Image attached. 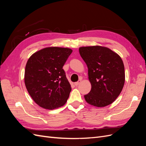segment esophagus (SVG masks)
<instances>
[{
    "label": "esophagus",
    "mask_w": 146,
    "mask_h": 146,
    "mask_svg": "<svg viewBox=\"0 0 146 146\" xmlns=\"http://www.w3.org/2000/svg\"><path fill=\"white\" fill-rule=\"evenodd\" d=\"M81 81H82V79H80V80H79L78 82H76V83H74V85H76V86L78 85V84L81 82Z\"/></svg>",
    "instance_id": "1"
}]
</instances>
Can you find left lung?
<instances>
[{
  "instance_id": "left-lung-1",
  "label": "left lung",
  "mask_w": 146,
  "mask_h": 146,
  "mask_svg": "<svg viewBox=\"0 0 146 146\" xmlns=\"http://www.w3.org/2000/svg\"><path fill=\"white\" fill-rule=\"evenodd\" d=\"M80 56L87 65L91 90L84 98L96 107L111 104L121 92L125 83L124 65L110 48L100 46L80 47Z\"/></svg>"
}]
</instances>
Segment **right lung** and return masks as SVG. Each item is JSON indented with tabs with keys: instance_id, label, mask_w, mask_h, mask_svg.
Wrapping results in <instances>:
<instances>
[{
	"instance_id": "1",
	"label": "right lung",
	"mask_w": 146,
	"mask_h": 146,
	"mask_svg": "<svg viewBox=\"0 0 146 146\" xmlns=\"http://www.w3.org/2000/svg\"><path fill=\"white\" fill-rule=\"evenodd\" d=\"M72 50L48 47L30 56L25 66L24 82L31 98L39 107L54 110L63 106L71 86L63 66Z\"/></svg>"
}]
</instances>
